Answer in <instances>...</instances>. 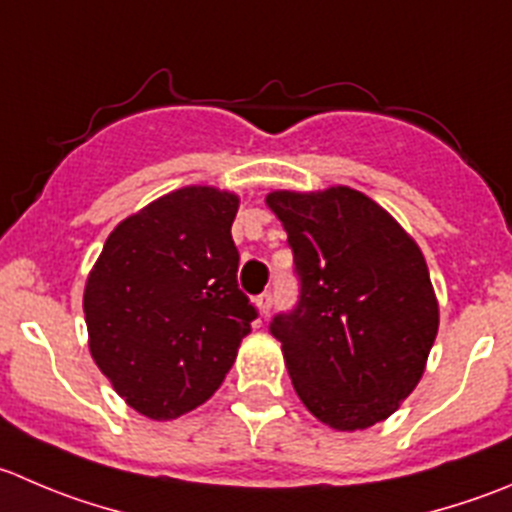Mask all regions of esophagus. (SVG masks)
<instances>
[{"label":"esophagus","mask_w":512,"mask_h":512,"mask_svg":"<svg viewBox=\"0 0 512 512\" xmlns=\"http://www.w3.org/2000/svg\"><path fill=\"white\" fill-rule=\"evenodd\" d=\"M255 305H257V310H260V315H267V312H270V307H272V292L265 290L262 295H257Z\"/></svg>","instance_id":"1"}]
</instances>
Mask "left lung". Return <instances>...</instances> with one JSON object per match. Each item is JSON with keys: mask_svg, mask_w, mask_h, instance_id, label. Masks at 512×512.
<instances>
[{"mask_svg": "<svg viewBox=\"0 0 512 512\" xmlns=\"http://www.w3.org/2000/svg\"><path fill=\"white\" fill-rule=\"evenodd\" d=\"M300 302L277 315L292 388L320 423L352 433L388 420L418 388L440 325L418 242L352 187L275 190Z\"/></svg>", "mask_w": 512, "mask_h": 512, "instance_id": "left-lung-1", "label": "left lung"}]
</instances>
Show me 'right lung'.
I'll list each match as a JSON object with an SVG mask.
<instances>
[{
	"instance_id": "obj_1",
	"label": "right lung",
	"mask_w": 512,
	"mask_h": 512,
	"mask_svg": "<svg viewBox=\"0 0 512 512\" xmlns=\"http://www.w3.org/2000/svg\"><path fill=\"white\" fill-rule=\"evenodd\" d=\"M240 197L210 185L124 217L84 285L89 355L124 403L175 420L222 385L255 307L237 287Z\"/></svg>"
}]
</instances>
